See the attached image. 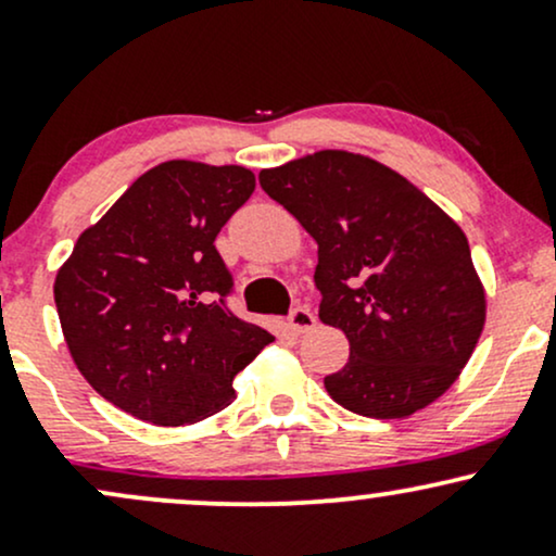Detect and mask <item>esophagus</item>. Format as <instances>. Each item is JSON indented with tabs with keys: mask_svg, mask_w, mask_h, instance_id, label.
<instances>
[{
	"mask_svg": "<svg viewBox=\"0 0 556 556\" xmlns=\"http://www.w3.org/2000/svg\"><path fill=\"white\" fill-rule=\"evenodd\" d=\"M287 324H290L292 331L303 334V331H311L316 327V314L308 305H295V308L290 311V316H287Z\"/></svg>",
	"mask_w": 556,
	"mask_h": 556,
	"instance_id": "obj_1",
	"label": "esophagus"
}]
</instances>
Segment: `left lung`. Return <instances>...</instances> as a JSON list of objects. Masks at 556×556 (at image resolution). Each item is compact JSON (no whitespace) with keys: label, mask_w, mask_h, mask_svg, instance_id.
Wrapping results in <instances>:
<instances>
[{"label":"left lung","mask_w":556,"mask_h":556,"mask_svg":"<svg viewBox=\"0 0 556 556\" xmlns=\"http://www.w3.org/2000/svg\"><path fill=\"white\" fill-rule=\"evenodd\" d=\"M258 182L318 242V318L350 342L342 371L324 379L329 397L366 418L442 397L486 321L463 229L397 172L348 151L264 169Z\"/></svg>","instance_id":"obj_1"}]
</instances>
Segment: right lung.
Listing matches in <instances>:
<instances>
[{
	"label": "right lung",
	"instance_id": "obj_1",
	"mask_svg": "<svg viewBox=\"0 0 556 556\" xmlns=\"http://www.w3.org/2000/svg\"><path fill=\"white\" fill-rule=\"evenodd\" d=\"M256 190L245 167L164 162L80 235L54 303L78 371L156 426L214 416L274 337L229 311L232 271L214 240Z\"/></svg>",
	"mask_w": 556,
	"mask_h": 556
}]
</instances>
